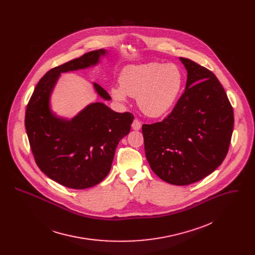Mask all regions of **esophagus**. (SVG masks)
<instances>
[{
  "label": "esophagus",
  "instance_id": "obj_1",
  "mask_svg": "<svg viewBox=\"0 0 255 255\" xmlns=\"http://www.w3.org/2000/svg\"><path fill=\"white\" fill-rule=\"evenodd\" d=\"M131 128L133 130H139L141 128V123L138 121V120H134L132 122V125H131Z\"/></svg>",
  "mask_w": 255,
  "mask_h": 255
}]
</instances>
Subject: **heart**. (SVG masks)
I'll return each instance as SVG.
<instances>
[{
	"label": "heart",
	"instance_id": "heart-1",
	"mask_svg": "<svg viewBox=\"0 0 255 255\" xmlns=\"http://www.w3.org/2000/svg\"><path fill=\"white\" fill-rule=\"evenodd\" d=\"M182 73L174 64L148 63L126 67L120 74V85L111 89L112 97L126 102L128 96L136 97L143 114L159 118L175 105L182 87Z\"/></svg>",
	"mask_w": 255,
	"mask_h": 255
}]
</instances>
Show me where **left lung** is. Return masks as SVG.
Here are the masks:
<instances>
[{
  "label": "left lung",
  "mask_w": 255,
  "mask_h": 255,
  "mask_svg": "<svg viewBox=\"0 0 255 255\" xmlns=\"http://www.w3.org/2000/svg\"><path fill=\"white\" fill-rule=\"evenodd\" d=\"M185 90L160 123L143 125L146 158L152 171L175 185L198 182L224 161L234 128V111L215 74L180 58Z\"/></svg>",
  "instance_id": "left-lung-1"
}]
</instances>
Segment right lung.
<instances>
[{"label":"right lung","mask_w":255,"mask_h":255,"mask_svg":"<svg viewBox=\"0 0 255 255\" xmlns=\"http://www.w3.org/2000/svg\"><path fill=\"white\" fill-rule=\"evenodd\" d=\"M107 50L88 52L52 69L38 82L25 114V128L39 169L51 180L73 189H85L109 174L120 140L128 134L133 115L117 113L102 102L87 105L73 118L57 115L51 96L61 73L97 66ZM98 97L107 91L93 82Z\"/></svg>","instance_id":"obj_1"}]
</instances>
